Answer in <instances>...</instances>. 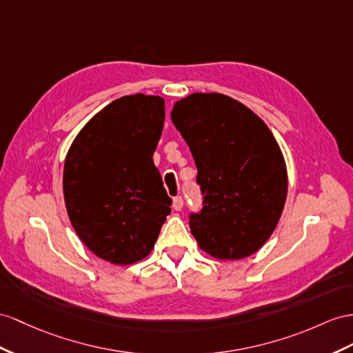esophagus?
Wrapping results in <instances>:
<instances>
[{
  "label": "esophagus",
  "mask_w": 353,
  "mask_h": 353,
  "mask_svg": "<svg viewBox=\"0 0 353 353\" xmlns=\"http://www.w3.org/2000/svg\"><path fill=\"white\" fill-rule=\"evenodd\" d=\"M183 198L182 196H176L174 200H173V207H174V210H182L183 209Z\"/></svg>",
  "instance_id": "1"
}]
</instances>
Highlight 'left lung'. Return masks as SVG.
Here are the masks:
<instances>
[{
  "mask_svg": "<svg viewBox=\"0 0 353 353\" xmlns=\"http://www.w3.org/2000/svg\"><path fill=\"white\" fill-rule=\"evenodd\" d=\"M171 121L198 170L203 209L189 214L198 245L219 259L255 254L273 234L288 192L273 134L245 104L214 92L180 99Z\"/></svg>",
  "mask_w": 353,
  "mask_h": 353,
  "instance_id": "8db88e82",
  "label": "left lung"
}]
</instances>
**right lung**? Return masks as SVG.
Listing matches in <instances>:
<instances>
[{
	"label": "right lung",
	"instance_id": "obj_1",
	"mask_svg": "<svg viewBox=\"0 0 353 353\" xmlns=\"http://www.w3.org/2000/svg\"><path fill=\"white\" fill-rule=\"evenodd\" d=\"M164 119L161 97L117 98L83 126L67 153L62 186L70 221L86 248L112 264L146 258L171 212L152 159Z\"/></svg>",
	"mask_w": 353,
	"mask_h": 353
}]
</instances>
